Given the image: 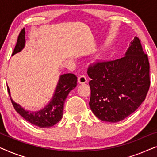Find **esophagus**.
Wrapping results in <instances>:
<instances>
[{
  "mask_svg": "<svg viewBox=\"0 0 157 157\" xmlns=\"http://www.w3.org/2000/svg\"><path fill=\"white\" fill-rule=\"evenodd\" d=\"M78 82L79 83H81V84H83V83H86L87 82L86 77L85 76H83V75H82V76H80L78 78Z\"/></svg>",
  "mask_w": 157,
  "mask_h": 157,
  "instance_id": "obj_1",
  "label": "esophagus"
}]
</instances>
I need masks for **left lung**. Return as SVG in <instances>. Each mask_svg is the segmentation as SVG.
Listing matches in <instances>:
<instances>
[{
  "label": "left lung",
  "instance_id": "8db88e82",
  "mask_svg": "<svg viewBox=\"0 0 157 157\" xmlns=\"http://www.w3.org/2000/svg\"><path fill=\"white\" fill-rule=\"evenodd\" d=\"M87 73L91 78L90 108L104 121L115 123L132 114L145 100L150 86L149 62L137 37L125 56L91 64Z\"/></svg>",
  "mask_w": 157,
  "mask_h": 157
}]
</instances>
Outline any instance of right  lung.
<instances>
[{
  "mask_svg": "<svg viewBox=\"0 0 157 157\" xmlns=\"http://www.w3.org/2000/svg\"><path fill=\"white\" fill-rule=\"evenodd\" d=\"M25 29H23L19 33L12 56L22 51L25 46ZM76 82L77 77L73 74H66L60 76L51 101L44 109L38 111L25 110L20 105L14 102L10 97V89L8 86L7 89L15 110L23 119L40 128H48L61 121L63 117L64 102L69 92L76 86Z\"/></svg>",
  "mask_w": 157,
  "mask_h": 157,
  "instance_id": "obj_1",
  "label": "right lung"
}]
</instances>
